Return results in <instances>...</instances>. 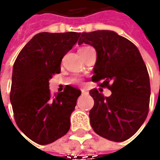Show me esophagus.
Wrapping results in <instances>:
<instances>
[{"instance_id": "1", "label": "esophagus", "mask_w": 160, "mask_h": 160, "mask_svg": "<svg viewBox=\"0 0 160 160\" xmlns=\"http://www.w3.org/2000/svg\"><path fill=\"white\" fill-rule=\"evenodd\" d=\"M81 92H82V94H87V93H88V91L85 89H82L81 90Z\"/></svg>"}]
</instances>
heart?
<instances>
[{
  "label": "heart",
  "mask_w": 160,
  "mask_h": 160,
  "mask_svg": "<svg viewBox=\"0 0 160 160\" xmlns=\"http://www.w3.org/2000/svg\"><path fill=\"white\" fill-rule=\"evenodd\" d=\"M86 48H88V47L86 46V47H83V48H81L80 50H83V49H86Z\"/></svg>",
  "instance_id": "obj_1"
}]
</instances>
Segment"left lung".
Listing matches in <instances>:
<instances>
[{
  "mask_svg": "<svg viewBox=\"0 0 160 160\" xmlns=\"http://www.w3.org/2000/svg\"><path fill=\"white\" fill-rule=\"evenodd\" d=\"M96 50L93 82L111 91L104 97L97 89L90 91L94 106L90 122L94 132L109 141L124 142L137 132L149 112L151 84L142 55L131 41L109 30L82 33L78 44Z\"/></svg>",
  "mask_w": 160,
  "mask_h": 160,
  "instance_id": "obj_1",
  "label": "left lung"
}]
</instances>
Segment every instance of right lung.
Listing matches in <instances>:
<instances>
[{
  "instance_id": "obj_1",
  "label": "right lung",
  "mask_w": 160,
  "mask_h": 160,
  "mask_svg": "<svg viewBox=\"0 0 160 160\" xmlns=\"http://www.w3.org/2000/svg\"><path fill=\"white\" fill-rule=\"evenodd\" d=\"M81 33H40L24 46L13 66L10 102L17 126L41 145L52 143L70 128V116L81 91L67 85L52 95L49 80Z\"/></svg>"
}]
</instances>
